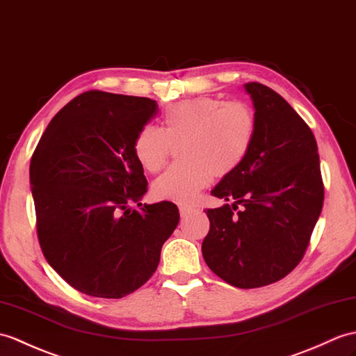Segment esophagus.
Listing matches in <instances>:
<instances>
[{
	"instance_id": "1",
	"label": "esophagus",
	"mask_w": 356,
	"mask_h": 356,
	"mask_svg": "<svg viewBox=\"0 0 356 356\" xmlns=\"http://www.w3.org/2000/svg\"><path fill=\"white\" fill-rule=\"evenodd\" d=\"M193 208L191 206H185V204H181V206H179V212H180V217L181 218H185V217H188L189 213H193Z\"/></svg>"
}]
</instances>
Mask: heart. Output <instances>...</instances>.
<instances>
[{
  "instance_id": "obj_1",
  "label": "heart",
  "mask_w": 356,
  "mask_h": 356,
  "mask_svg": "<svg viewBox=\"0 0 356 356\" xmlns=\"http://www.w3.org/2000/svg\"><path fill=\"white\" fill-rule=\"evenodd\" d=\"M254 131L256 120L247 104L195 97L168 106L161 129H140L134 140V154L145 171L158 172L168 159L170 145L180 144V163L154 180L152 193L158 200L188 204L213 176L232 175L245 161Z\"/></svg>"
}]
</instances>
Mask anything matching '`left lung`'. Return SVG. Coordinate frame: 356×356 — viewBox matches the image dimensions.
Masks as SVG:
<instances>
[{
	"label": "left lung",
	"instance_id": "left-lung-1",
	"mask_svg": "<svg viewBox=\"0 0 356 356\" xmlns=\"http://www.w3.org/2000/svg\"><path fill=\"white\" fill-rule=\"evenodd\" d=\"M244 90L254 109V139L245 161L211 191L232 204L206 211L211 229L202 253L227 284L259 288L300 262L325 193L307 122L268 86L250 81Z\"/></svg>",
	"mask_w": 356,
	"mask_h": 356
}]
</instances>
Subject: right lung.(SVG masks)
Returning a JSON list of instances; mask_svg holds the SVG:
<instances>
[{
    "label": "right lung",
    "instance_id": "obj_1",
    "mask_svg": "<svg viewBox=\"0 0 356 356\" xmlns=\"http://www.w3.org/2000/svg\"><path fill=\"white\" fill-rule=\"evenodd\" d=\"M156 113L150 98L89 90L57 112L31 156L40 247L80 293L121 299L138 290L179 225L171 202L130 208L147 193L134 140Z\"/></svg>",
    "mask_w": 356,
    "mask_h": 356
}]
</instances>
